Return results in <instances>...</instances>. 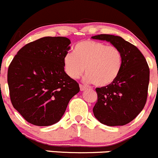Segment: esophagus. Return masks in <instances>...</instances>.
Instances as JSON below:
<instances>
[{"label": "esophagus", "mask_w": 158, "mask_h": 158, "mask_svg": "<svg viewBox=\"0 0 158 158\" xmlns=\"http://www.w3.org/2000/svg\"><path fill=\"white\" fill-rule=\"evenodd\" d=\"M79 86H80V90H81V91L84 90H86V89H87V87H86V86H84V85H83V84H80Z\"/></svg>", "instance_id": "1"}]
</instances>
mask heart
<instances>
[{
  "instance_id": "1",
  "label": "heart",
  "mask_w": 158,
  "mask_h": 158,
  "mask_svg": "<svg viewBox=\"0 0 158 158\" xmlns=\"http://www.w3.org/2000/svg\"><path fill=\"white\" fill-rule=\"evenodd\" d=\"M63 64L71 79L79 78L85 69L86 81L97 87H106L118 77L123 67V55L113 45L82 40L74 45V54L64 55Z\"/></svg>"
}]
</instances>
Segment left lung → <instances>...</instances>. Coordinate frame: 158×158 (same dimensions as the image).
Listing matches in <instances>:
<instances>
[{
	"mask_svg": "<svg viewBox=\"0 0 158 158\" xmlns=\"http://www.w3.org/2000/svg\"><path fill=\"white\" fill-rule=\"evenodd\" d=\"M95 40L110 42L123 55V67L111 84L97 87L94 116L109 126H125L132 121L145 106L150 70L139 48L118 35L100 34Z\"/></svg>",
	"mask_w": 158,
	"mask_h": 158,
	"instance_id": "8db88e82",
	"label": "left lung"
}]
</instances>
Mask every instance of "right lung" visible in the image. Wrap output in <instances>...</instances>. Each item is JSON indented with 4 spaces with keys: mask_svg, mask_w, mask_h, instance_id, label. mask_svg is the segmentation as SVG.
<instances>
[{
    "mask_svg": "<svg viewBox=\"0 0 158 158\" xmlns=\"http://www.w3.org/2000/svg\"><path fill=\"white\" fill-rule=\"evenodd\" d=\"M66 37L47 36L24 45L7 71L13 106L24 119L38 126L58 123L78 83L64 72L63 58L70 49Z\"/></svg>",
    "mask_w": 158,
    "mask_h": 158,
    "instance_id": "obj_1",
    "label": "right lung"
}]
</instances>
